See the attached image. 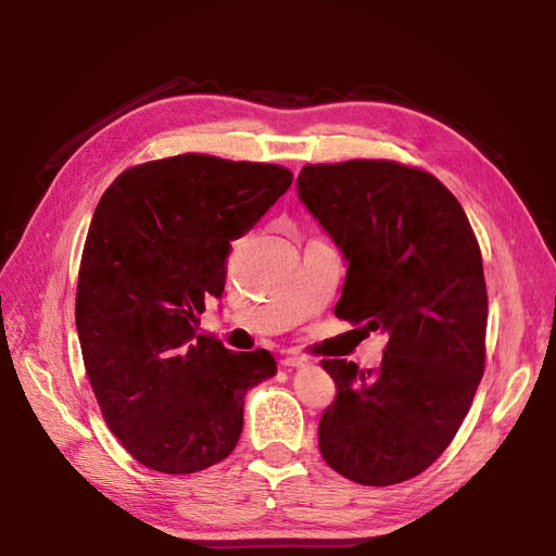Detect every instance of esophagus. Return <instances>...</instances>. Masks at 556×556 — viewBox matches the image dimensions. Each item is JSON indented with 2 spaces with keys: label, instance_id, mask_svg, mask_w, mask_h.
<instances>
[{
  "label": "esophagus",
  "instance_id": "esophagus-1",
  "mask_svg": "<svg viewBox=\"0 0 556 556\" xmlns=\"http://www.w3.org/2000/svg\"><path fill=\"white\" fill-rule=\"evenodd\" d=\"M280 364H282L285 368H301V366L308 364V359H306L304 355H288V357L280 359Z\"/></svg>",
  "mask_w": 556,
  "mask_h": 556
}]
</instances>
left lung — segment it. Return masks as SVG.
Here are the masks:
<instances>
[{
	"instance_id": "obj_1",
	"label": "left lung",
	"mask_w": 556,
	"mask_h": 556,
	"mask_svg": "<svg viewBox=\"0 0 556 556\" xmlns=\"http://www.w3.org/2000/svg\"><path fill=\"white\" fill-rule=\"evenodd\" d=\"M299 199L348 262L333 313L390 336L380 368L325 359L319 452L352 482L410 480L441 457L484 371L482 255L445 185L390 160L306 164Z\"/></svg>"
}]
</instances>
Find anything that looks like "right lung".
<instances>
[{"label":"right lung","instance_id":"right-lung-1","mask_svg":"<svg viewBox=\"0 0 556 556\" xmlns=\"http://www.w3.org/2000/svg\"><path fill=\"white\" fill-rule=\"evenodd\" d=\"M290 185L278 164L185 153L131 166L99 199L76 329L106 425L143 466L185 476L229 457L248 390L276 376L268 350L231 352L197 327L231 241Z\"/></svg>","mask_w":556,"mask_h":556}]
</instances>
